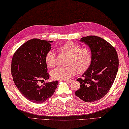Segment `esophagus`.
I'll return each mask as SVG.
<instances>
[{"mask_svg":"<svg viewBox=\"0 0 129 129\" xmlns=\"http://www.w3.org/2000/svg\"><path fill=\"white\" fill-rule=\"evenodd\" d=\"M63 81L67 82H68V83H71L73 80H64Z\"/></svg>","mask_w":129,"mask_h":129,"instance_id":"1","label":"esophagus"}]
</instances>
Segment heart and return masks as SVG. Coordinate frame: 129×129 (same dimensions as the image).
Masks as SVG:
<instances>
[{
  "instance_id": "heart-1",
  "label": "heart",
  "mask_w": 129,
  "mask_h": 129,
  "mask_svg": "<svg viewBox=\"0 0 129 129\" xmlns=\"http://www.w3.org/2000/svg\"><path fill=\"white\" fill-rule=\"evenodd\" d=\"M61 52L69 56L67 67H58L51 73L52 77L55 80H67L77 72L86 70L91 63L92 56L90 50L73 42H67L58 47ZM46 63L48 67L53 68L56 65V55L54 50H50L45 57Z\"/></svg>"
}]
</instances>
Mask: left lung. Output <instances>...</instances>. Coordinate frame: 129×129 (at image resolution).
I'll list each match as a JSON object with an SVG mask.
<instances>
[{"label":"left lung","mask_w":129,"mask_h":129,"mask_svg":"<svg viewBox=\"0 0 129 129\" xmlns=\"http://www.w3.org/2000/svg\"><path fill=\"white\" fill-rule=\"evenodd\" d=\"M81 41L88 45L92 59L87 71L77 80L80 89L75 95L86 102L98 101L107 94L118 72L119 61L115 48L102 38L95 36L83 37Z\"/></svg>","instance_id":"8db88e82"}]
</instances>
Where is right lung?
Listing matches in <instances>:
<instances>
[{
    "instance_id": "right-lung-1",
    "label": "right lung",
    "mask_w": 129,
    "mask_h": 129,
    "mask_svg": "<svg viewBox=\"0 0 129 129\" xmlns=\"http://www.w3.org/2000/svg\"><path fill=\"white\" fill-rule=\"evenodd\" d=\"M50 42L38 39L27 41L16 50L12 60L11 74L14 84L27 100L35 103L49 99L58 83L55 81L40 84L49 78L45 57L51 49Z\"/></svg>"
}]
</instances>
